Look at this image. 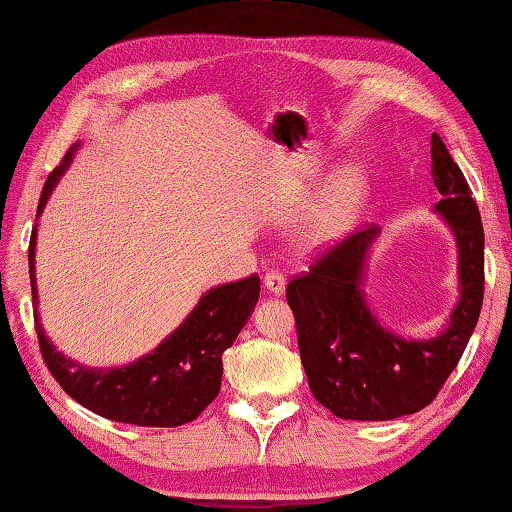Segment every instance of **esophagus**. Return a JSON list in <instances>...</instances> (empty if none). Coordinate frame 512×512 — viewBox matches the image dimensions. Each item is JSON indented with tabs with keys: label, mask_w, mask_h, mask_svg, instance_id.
Instances as JSON below:
<instances>
[{
	"label": "esophagus",
	"mask_w": 512,
	"mask_h": 512,
	"mask_svg": "<svg viewBox=\"0 0 512 512\" xmlns=\"http://www.w3.org/2000/svg\"><path fill=\"white\" fill-rule=\"evenodd\" d=\"M264 288L268 290L270 295H284L286 290V277L284 273H279V270H268V273L264 275Z\"/></svg>",
	"instance_id": "obj_1"
}]
</instances>
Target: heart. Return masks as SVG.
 <instances>
[{
	"label": "heart",
	"instance_id": "b5f03b06",
	"mask_svg": "<svg viewBox=\"0 0 512 512\" xmlns=\"http://www.w3.org/2000/svg\"><path fill=\"white\" fill-rule=\"evenodd\" d=\"M364 193V177L355 170H344L335 177L304 228L302 244L308 253H324L346 239L357 222Z\"/></svg>",
	"mask_w": 512,
	"mask_h": 512
}]
</instances>
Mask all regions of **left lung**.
I'll return each mask as SVG.
<instances>
[{"label": "left lung", "instance_id": "8db88e82", "mask_svg": "<svg viewBox=\"0 0 512 512\" xmlns=\"http://www.w3.org/2000/svg\"><path fill=\"white\" fill-rule=\"evenodd\" d=\"M435 210L453 230L459 255V302L435 337L406 339L370 313L362 290L368 250L379 235L370 226L315 259L290 279L299 355L315 399L355 422H386L426 408L464 355L484 299V226L470 186L442 137H430Z\"/></svg>", "mask_w": 512, "mask_h": 512}]
</instances>
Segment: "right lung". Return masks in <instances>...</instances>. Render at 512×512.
Masks as SVG:
<instances>
[{
	"label": "right lung",
	"instance_id": "add662e5",
	"mask_svg": "<svg viewBox=\"0 0 512 512\" xmlns=\"http://www.w3.org/2000/svg\"><path fill=\"white\" fill-rule=\"evenodd\" d=\"M79 144L68 150L62 164L48 175L37 217L57 186V179L73 162ZM37 224L30 233L28 270L35 304V330L39 350L50 375L57 379L77 404L113 422L135 426L173 428L193 422L213 402L222 386V355L253 315L259 299V277L250 275L233 284L210 288L202 295L184 324L175 328L162 344L137 362L117 368H88L66 359L50 344L37 313L35 282Z\"/></svg>",
	"mask_w": 512,
	"mask_h": 512
}]
</instances>
